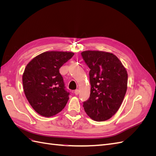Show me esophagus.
Returning <instances> with one entry per match:
<instances>
[{"mask_svg": "<svg viewBox=\"0 0 156 156\" xmlns=\"http://www.w3.org/2000/svg\"><path fill=\"white\" fill-rule=\"evenodd\" d=\"M74 93H75V95H78L79 94V90L78 89H77V90H75V92H74Z\"/></svg>", "mask_w": 156, "mask_h": 156, "instance_id": "34e87169", "label": "esophagus"}]
</instances>
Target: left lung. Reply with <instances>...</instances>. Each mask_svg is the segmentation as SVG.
Segmentation results:
<instances>
[{
  "mask_svg": "<svg viewBox=\"0 0 156 156\" xmlns=\"http://www.w3.org/2000/svg\"><path fill=\"white\" fill-rule=\"evenodd\" d=\"M81 55L90 69V95L83 102L84 109L92 120L105 121L115 114L123 101L127 90V71L112 53L85 51Z\"/></svg>",
  "mask_w": 156,
  "mask_h": 156,
  "instance_id": "1",
  "label": "left lung"
}]
</instances>
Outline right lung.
<instances>
[{
  "label": "right lung",
  "instance_id": "obj_1",
  "mask_svg": "<svg viewBox=\"0 0 156 156\" xmlns=\"http://www.w3.org/2000/svg\"><path fill=\"white\" fill-rule=\"evenodd\" d=\"M73 55L72 52L47 51L27 65L23 75V89L27 100L39 115L53 116L66 105L69 92L65 88L59 69Z\"/></svg>",
  "mask_w": 156,
  "mask_h": 156
}]
</instances>
